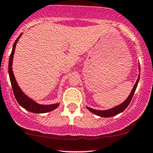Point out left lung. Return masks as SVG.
Returning <instances> with one entry per match:
<instances>
[{"instance_id": "left-lung-1", "label": "left lung", "mask_w": 153, "mask_h": 153, "mask_svg": "<svg viewBox=\"0 0 153 153\" xmlns=\"http://www.w3.org/2000/svg\"><path fill=\"white\" fill-rule=\"evenodd\" d=\"M139 71H140V66H139ZM139 78H140V75H138V79H137L136 82H135V85L133 86V89H132V91H131L129 95L127 97V98L125 100L124 102H123L122 104H120V105L115 106V107L113 108H111V109H106V110H97V109H92V108L89 107V106H86V108H87L88 110L90 111V112H92L93 114H95V115H98V116L103 117V118H109V117H112L114 116V115H118V114L121 113V112H122L127 107L128 105L129 104V103H130L131 100H132V97H133L134 93H135V89H136L137 88V86H138V81H139Z\"/></svg>"}]
</instances>
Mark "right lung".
I'll return each mask as SVG.
<instances>
[{"mask_svg":"<svg viewBox=\"0 0 153 153\" xmlns=\"http://www.w3.org/2000/svg\"><path fill=\"white\" fill-rule=\"evenodd\" d=\"M21 35H22V33L19 35V37L17 38L15 42L14 43L12 52H11L10 57V60H9V75H10L11 84H12V89H13L14 95H15V97L16 98L17 101L18 102V104L22 106L23 108L29 111V112H33V113H45V112H51V111L54 110V109H56L59 106V103L49 104V105H44V104H38L35 101L29 98L26 94H24V92L21 90L20 86H18V83H17L16 80L15 78V75H14L13 72H12V61H13L15 47H16L17 43H18V40L21 38Z\"/></svg>","mask_w":153,"mask_h":153,"instance_id":"1","label":"right lung"}]
</instances>
